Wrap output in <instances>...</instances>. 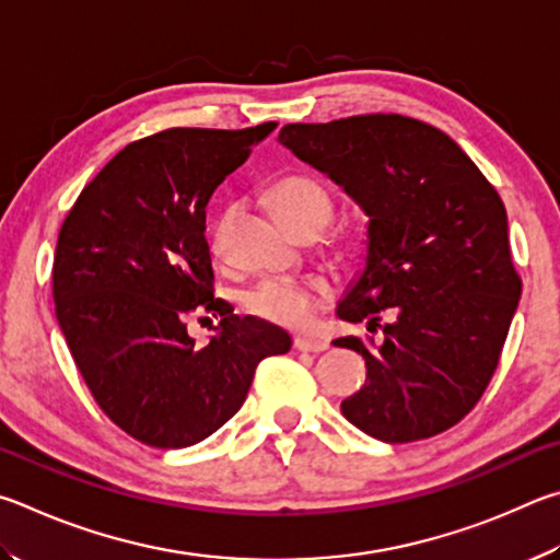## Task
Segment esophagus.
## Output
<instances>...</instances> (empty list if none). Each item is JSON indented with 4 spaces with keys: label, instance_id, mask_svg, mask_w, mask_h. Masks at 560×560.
I'll return each instance as SVG.
<instances>
[{
    "label": "esophagus",
    "instance_id": "1",
    "mask_svg": "<svg viewBox=\"0 0 560 560\" xmlns=\"http://www.w3.org/2000/svg\"><path fill=\"white\" fill-rule=\"evenodd\" d=\"M295 347L298 351H307V354H319V351H325L329 345L327 341H322V339H307V337H298L295 339Z\"/></svg>",
    "mask_w": 560,
    "mask_h": 560
}]
</instances>
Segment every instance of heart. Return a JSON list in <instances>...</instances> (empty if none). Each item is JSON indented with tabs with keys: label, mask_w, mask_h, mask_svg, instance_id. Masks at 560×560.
<instances>
[{
	"label": "heart",
	"mask_w": 560,
	"mask_h": 560,
	"mask_svg": "<svg viewBox=\"0 0 560 560\" xmlns=\"http://www.w3.org/2000/svg\"><path fill=\"white\" fill-rule=\"evenodd\" d=\"M272 209L292 231L325 229L335 211V199L322 182L305 174H290L272 186ZM331 300L325 278H262L245 290L243 305L270 325L302 329Z\"/></svg>",
	"instance_id": "1"
}]
</instances>
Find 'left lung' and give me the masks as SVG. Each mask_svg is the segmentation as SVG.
Returning <instances> with one entry per match:
<instances>
[{"label":"left lung","instance_id":"1","mask_svg":"<svg viewBox=\"0 0 560 560\" xmlns=\"http://www.w3.org/2000/svg\"><path fill=\"white\" fill-rule=\"evenodd\" d=\"M278 140L371 219L366 270L337 315L384 339L335 341L366 361L341 413L394 445L445 433L485 396L522 295L504 201L455 140L416 117L295 122Z\"/></svg>","mask_w":560,"mask_h":560}]
</instances>
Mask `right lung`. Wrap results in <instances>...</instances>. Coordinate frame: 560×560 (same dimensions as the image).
Returning a JSON list of instances; mask_svg holds the SVG:
<instances>
[{"instance_id":"obj_1","label":"right lung","mask_w":560,"mask_h":560,"mask_svg":"<svg viewBox=\"0 0 560 560\" xmlns=\"http://www.w3.org/2000/svg\"><path fill=\"white\" fill-rule=\"evenodd\" d=\"M278 122L172 127L130 142L78 196L54 255L56 317L95 404L150 447H189L238 413L292 339L213 295L206 203ZM213 311L199 348L185 317Z\"/></svg>"}]
</instances>
